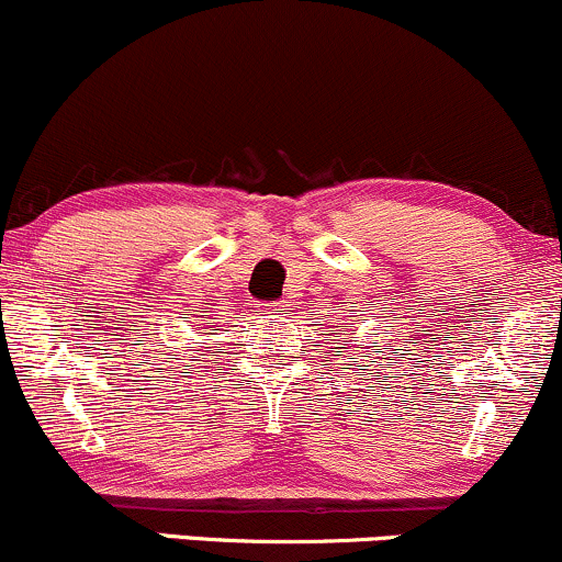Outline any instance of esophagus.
I'll use <instances>...</instances> for the list:
<instances>
[{
    "mask_svg": "<svg viewBox=\"0 0 562 562\" xmlns=\"http://www.w3.org/2000/svg\"><path fill=\"white\" fill-rule=\"evenodd\" d=\"M262 311H265V313H270V315H273V318H283V315H286V311H289V307H286V305H283V302H268V305H265V307H262Z\"/></svg>",
    "mask_w": 562,
    "mask_h": 562,
    "instance_id": "obj_1",
    "label": "esophagus"
}]
</instances>
